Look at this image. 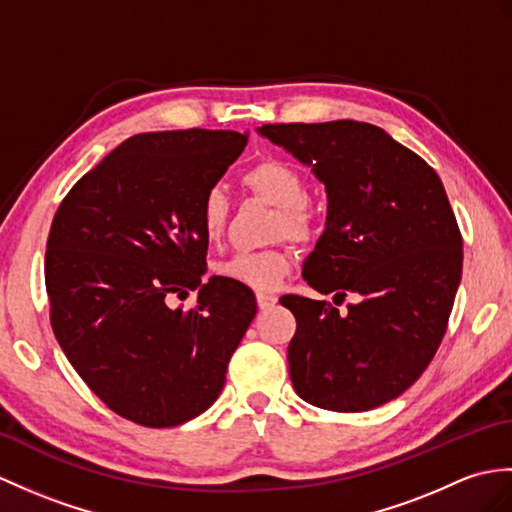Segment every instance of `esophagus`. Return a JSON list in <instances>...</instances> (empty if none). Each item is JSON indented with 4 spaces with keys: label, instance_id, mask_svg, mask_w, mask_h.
I'll return each instance as SVG.
<instances>
[{
    "label": "esophagus",
    "instance_id": "34e87169",
    "mask_svg": "<svg viewBox=\"0 0 512 512\" xmlns=\"http://www.w3.org/2000/svg\"><path fill=\"white\" fill-rule=\"evenodd\" d=\"M275 303H277V296L275 294L257 292V305L261 307V310H268V307H272Z\"/></svg>",
    "mask_w": 512,
    "mask_h": 512
}]
</instances>
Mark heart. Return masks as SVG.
<instances>
[{"instance_id": "1", "label": "heart", "mask_w": 512, "mask_h": 512, "mask_svg": "<svg viewBox=\"0 0 512 512\" xmlns=\"http://www.w3.org/2000/svg\"><path fill=\"white\" fill-rule=\"evenodd\" d=\"M242 185L277 207L272 220V235L288 237L292 242L310 244L320 233V216L307 196L305 176L281 159H264L242 174ZM229 216V200L220 187H209L200 198L198 222L207 242H218ZM292 270V253L288 248L266 251H242L231 255L218 266V275L251 290H272Z\"/></svg>"}]
</instances>
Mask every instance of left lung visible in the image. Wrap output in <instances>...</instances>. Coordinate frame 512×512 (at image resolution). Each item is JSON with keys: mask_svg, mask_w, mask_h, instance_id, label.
Instances as JSON below:
<instances>
[{"mask_svg": "<svg viewBox=\"0 0 512 512\" xmlns=\"http://www.w3.org/2000/svg\"><path fill=\"white\" fill-rule=\"evenodd\" d=\"M261 135L312 165L329 196L327 227L303 277L347 294V314L299 294L288 347L296 395L331 412H364L399 397L432 362L462 272V235L438 174L366 122L264 124Z\"/></svg>", "mask_w": 512, "mask_h": 512, "instance_id": "1", "label": "left lung"}]
</instances>
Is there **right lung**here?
I'll list each match as a JSON object with an SVG mask.
<instances>
[{
  "instance_id": "right-lung-1",
  "label": "right lung",
  "mask_w": 512,
  "mask_h": 512,
  "mask_svg": "<svg viewBox=\"0 0 512 512\" xmlns=\"http://www.w3.org/2000/svg\"><path fill=\"white\" fill-rule=\"evenodd\" d=\"M248 133L163 130L126 139L69 189L45 251L54 336L76 373L122 419L174 427L218 399L255 294L202 283L198 207ZM189 289L194 308H172Z\"/></svg>"
}]
</instances>
